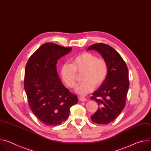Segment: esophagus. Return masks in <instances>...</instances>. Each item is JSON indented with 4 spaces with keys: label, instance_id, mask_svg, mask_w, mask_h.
Masks as SVG:
<instances>
[{
    "label": "esophagus",
    "instance_id": "34e87169",
    "mask_svg": "<svg viewBox=\"0 0 151 151\" xmlns=\"http://www.w3.org/2000/svg\"><path fill=\"white\" fill-rule=\"evenodd\" d=\"M79 99L81 101H87V99L85 98V97H84V96H80V98H79Z\"/></svg>",
    "mask_w": 151,
    "mask_h": 151
}]
</instances>
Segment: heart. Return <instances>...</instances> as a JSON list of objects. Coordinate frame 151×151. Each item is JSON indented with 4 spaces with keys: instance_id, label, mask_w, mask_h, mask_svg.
I'll list each match as a JSON object with an SVG mask.
<instances>
[{
    "instance_id": "1",
    "label": "heart",
    "mask_w": 151,
    "mask_h": 151,
    "mask_svg": "<svg viewBox=\"0 0 151 151\" xmlns=\"http://www.w3.org/2000/svg\"><path fill=\"white\" fill-rule=\"evenodd\" d=\"M83 80L77 85L75 91L81 95L92 92L95 86H99L106 79L109 68L106 60L92 53L86 52L74 58L71 63H63L60 68V76L65 84L74 88L76 84L77 72H82Z\"/></svg>"
}]
</instances>
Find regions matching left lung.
I'll return each mask as SVG.
<instances>
[{"label":"left lung","instance_id":"left-lung-1","mask_svg":"<svg viewBox=\"0 0 151 151\" xmlns=\"http://www.w3.org/2000/svg\"><path fill=\"white\" fill-rule=\"evenodd\" d=\"M88 50H96L108 64L106 79L91 97L99 107L91 116L92 121L99 124H108L113 121L125 107L129 85L128 70L119 53L107 44L96 43Z\"/></svg>","mask_w":151,"mask_h":151}]
</instances>
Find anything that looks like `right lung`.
<instances>
[{"label": "right lung", "instance_id": "1", "mask_svg": "<svg viewBox=\"0 0 151 151\" xmlns=\"http://www.w3.org/2000/svg\"><path fill=\"white\" fill-rule=\"evenodd\" d=\"M71 50L45 43L31 55L26 65L24 87L29 106L47 126L61 124L68 118L70 107L78 103L77 96L62 85L56 70L58 60Z\"/></svg>", "mask_w": 151, "mask_h": 151}]
</instances>
